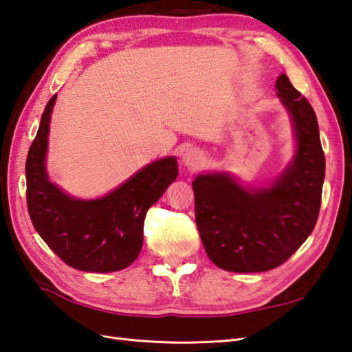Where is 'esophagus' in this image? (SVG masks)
<instances>
[{
    "mask_svg": "<svg viewBox=\"0 0 352 352\" xmlns=\"http://www.w3.org/2000/svg\"><path fill=\"white\" fill-rule=\"evenodd\" d=\"M203 160H204L203 153L198 151V149H195V148H190L183 154L184 166L188 169H192V170L198 169L201 164H203Z\"/></svg>",
    "mask_w": 352,
    "mask_h": 352,
    "instance_id": "esophagus-1",
    "label": "esophagus"
}]
</instances>
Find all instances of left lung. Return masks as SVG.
Listing matches in <instances>:
<instances>
[{"instance_id": "8db88e82", "label": "left lung", "mask_w": 352, "mask_h": 352, "mask_svg": "<svg viewBox=\"0 0 352 352\" xmlns=\"http://www.w3.org/2000/svg\"><path fill=\"white\" fill-rule=\"evenodd\" d=\"M294 124V160L269 188L245 189L227 174L193 180L195 219L208 258L230 272H265L283 265L316 226L325 155L316 113L286 74L276 78Z\"/></svg>"}]
</instances>
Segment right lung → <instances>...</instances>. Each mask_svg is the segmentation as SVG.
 <instances>
[{
	"instance_id": "add662e5",
	"label": "right lung",
	"mask_w": 352,
	"mask_h": 352,
	"mask_svg": "<svg viewBox=\"0 0 352 352\" xmlns=\"http://www.w3.org/2000/svg\"><path fill=\"white\" fill-rule=\"evenodd\" d=\"M45 107L25 162L27 207L37 233L66 265L85 272H115L138 258L148 208L178 175L175 157H164L136 172L109 195L77 199L52 184L45 157L51 111Z\"/></svg>"
}]
</instances>
